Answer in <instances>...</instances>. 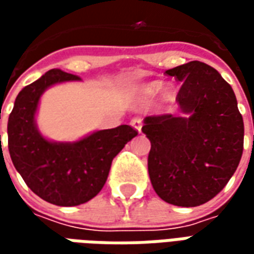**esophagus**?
I'll list each match as a JSON object with an SVG mask.
<instances>
[{
  "label": "esophagus",
  "mask_w": 254,
  "mask_h": 254,
  "mask_svg": "<svg viewBox=\"0 0 254 254\" xmlns=\"http://www.w3.org/2000/svg\"><path fill=\"white\" fill-rule=\"evenodd\" d=\"M130 125H132L136 130H138V132H141V127H143V122H141V120L138 118V117H136V118H133L132 121H130Z\"/></svg>",
  "instance_id": "esophagus-1"
}]
</instances>
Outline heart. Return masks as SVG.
Here are the masks:
<instances>
[{
	"label": "heart",
	"mask_w": 254,
	"mask_h": 254,
	"mask_svg": "<svg viewBox=\"0 0 254 254\" xmlns=\"http://www.w3.org/2000/svg\"><path fill=\"white\" fill-rule=\"evenodd\" d=\"M160 87H162V83H159V81H154V83H149V84H145V85H143L141 87V89H140V92H141V95H144V96H154V95H156L158 92H159ZM174 95V89L173 88H166L165 91V96L166 98H171Z\"/></svg>",
	"instance_id": "obj_1"
}]
</instances>
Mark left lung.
I'll return each mask as SVG.
<instances>
[{
	"mask_svg": "<svg viewBox=\"0 0 254 254\" xmlns=\"http://www.w3.org/2000/svg\"><path fill=\"white\" fill-rule=\"evenodd\" d=\"M166 74L182 83L176 100L189 117H145L148 174L162 200L197 207L216 196L240 165L244 120L231 85L212 66L190 61Z\"/></svg>",
	"mask_w": 254,
	"mask_h": 254,
	"instance_id": "8db88e82",
	"label": "left lung"
}]
</instances>
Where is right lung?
Segmentation results:
<instances>
[{"label":"right lung","instance_id":"1","mask_svg":"<svg viewBox=\"0 0 254 254\" xmlns=\"http://www.w3.org/2000/svg\"><path fill=\"white\" fill-rule=\"evenodd\" d=\"M69 80L80 77L60 69L45 73L20 91L8 120V148L16 170L35 194L61 207L94 198L105 187L113 159L137 136L136 129L121 125L74 143L46 140L35 125L39 98L50 85Z\"/></svg>","mask_w":254,"mask_h":254}]
</instances>
